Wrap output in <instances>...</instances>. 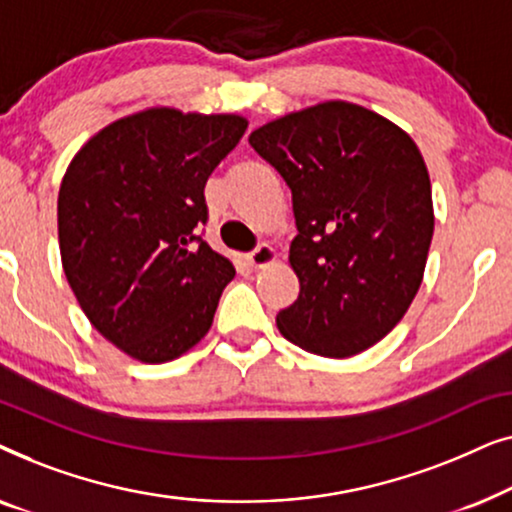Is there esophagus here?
<instances>
[{"label": "esophagus", "mask_w": 512, "mask_h": 512, "mask_svg": "<svg viewBox=\"0 0 512 512\" xmlns=\"http://www.w3.org/2000/svg\"><path fill=\"white\" fill-rule=\"evenodd\" d=\"M247 265L251 270H258V268H265V265L275 263L277 261V251L270 247V244H261V247H256L251 254H247Z\"/></svg>", "instance_id": "34e87169"}]
</instances>
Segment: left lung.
Segmentation results:
<instances>
[{
    "instance_id": "left-lung-1",
    "label": "left lung",
    "mask_w": 512,
    "mask_h": 512,
    "mask_svg": "<svg viewBox=\"0 0 512 512\" xmlns=\"http://www.w3.org/2000/svg\"><path fill=\"white\" fill-rule=\"evenodd\" d=\"M249 144L291 188L298 300L277 314L286 340L331 359L366 352L405 317L433 237L426 163L408 132L359 104L328 100L261 125Z\"/></svg>"
}]
</instances>
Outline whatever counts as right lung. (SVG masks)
<instances>
[{
	"label": "right lung",
	"mask_w": 512,
	"mask_h": 512,
	"mask_svg": "<svg viewBox=\"0 0 512 512\" xmlns=\"http://www.w3.org/2000/svg\"><path fill=\"white\" fill-rule=\"evenodd\" d=\"M249 121L151 107L81 146L58 195L67 282L97 331L132 359L165 363L212 328L233 263L198 235L205 184Z\"/></svg>",
	"instance_id": "right-lung-1"
}]
</instances>
